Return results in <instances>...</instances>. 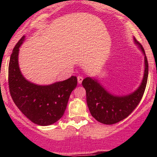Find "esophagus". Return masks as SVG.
I'll use <instances>...</instances> for the list:
<instances>
[{
	"mask_svg": "<svg viewBox=\"0 0 157 157\" xmlns=\"http://www.w3.org/2000/svg\"><path fill=\"white\" fill-rule=\"evenodd\" d=\"M78 84H81L82 83V80H83V78L82 77V76H78Z\"/></svg>",
	"mask_w": 157,
	"mask_h": 157,
	"instance_id": "esophagus-1",
	"label": "esophagus"
}]
</instances>
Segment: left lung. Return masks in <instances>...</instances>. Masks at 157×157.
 Masks as SVG:
<instances>
[{
	"mask_svg": "<svg viewBox=\"0 0 157 157\" xmlns=\"http://www.w3.org/2000/svg\"><path fill=\"white\" fill-rule=\"evenodd\" d=\"M134 43L142 52L145 58L144 76L134 92L125 96H116L107 91L95 78L87 77L82 80V86L86 93L89 110L95 120L107 125H112L124 120L135 109L141 101L146 87L149 64L142 45L134 38Z\"/></svg>",
	"mask_w": 157,
	"mask_h": 157,
	"instance_id": "obj_1",
	"label": "left lung"
}]
</instances>
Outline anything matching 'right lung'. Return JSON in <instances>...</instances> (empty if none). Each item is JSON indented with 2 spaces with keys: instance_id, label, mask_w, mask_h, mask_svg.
<instances>
[{
  "instance_id": "obj_1",
  "label": "right lung",
  "mask_w": 157,
  "mask_h": 157,
  "mask_svg": "<svg viewBox=\"0 0 157 157\" xmlns=\"http://www.w3.org/2000/svg\"><path fill=\"white\" fill-rule=\"evenodd\" d=\"M25 36L13 48L8 66V86L11 97L18 109L31 122L40 126L53 124L63 116L71 92L77 86V78L40 86L27 80L19 67V47Z\"/></svg>"
}]
</instances>
